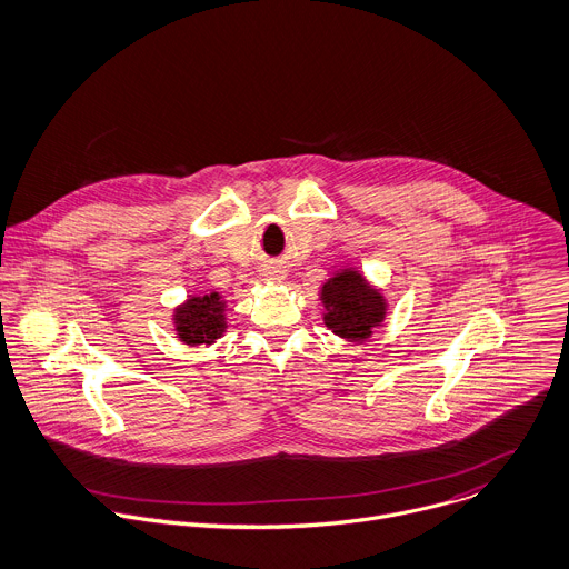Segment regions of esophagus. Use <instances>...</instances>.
<instances>
[{"mask_svg":"<svg viewBox=\"0 0 569 569\" xmlns=\"http://www.w3.org/2000/svg\"><path fill=\"white\" fill-rule=\"evenodd\" d=\"M260 278L264 280V282H280L282 278H284V271H282V267H278V264H262L260 267Z\"/></svg>","mask_w":569,"mask_h":569,"instance_id":"esophagus-1","label":"esophagus"}]
</instances>
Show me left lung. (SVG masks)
Returning <instances> with one entry per match:
<instances>
[{
	"instance_id": "8db88e82",
	"label": "left lung",
	"mask_w": 569,
	"mask_h": 569,
	"mask_svg": "<svg viewBox=\"0 0 569 569\" xmlns=\"http://www.w3.org/2000/svg\"><path fill=\"white\" fill-rule=\"evenodd\" d=\"M322 320L340 338L366 340L386 318V298L359 271L340 269L320 289Z\"/></svg>"
}]
</instances>
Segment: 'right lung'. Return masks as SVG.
Returning <instances> with one entry per match:
<instances>
[{"label": "right lung", "instance_id": "obj_1", "mask_svg": "<svg viewBox=\"0 0 569 569\" xmlns=\"http://www.w3.org/2000/svg\"><path fill=\"white\" fill-rule=\"evenodd\" d=\"M226 302L217 291L190 296L174 309V329L186 346H210L226 331Z\"/></svg>", "mask_w": 569, "mask_h": 569}]
</instances>
